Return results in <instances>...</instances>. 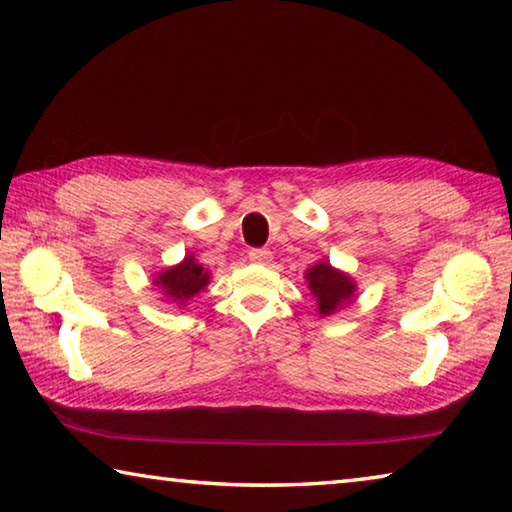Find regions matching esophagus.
Segmentation results:
<instances>
[{"label":"esophagus","instance_id":"1","mask_svg":"<svg viewBox=\"0 0 512 512\" xmlns=\"http://www.w3.org/2000/svg\"><path fill=\"white\" fill-rule=\"evenodd\" d=\"M248 259L255 264H268L273 259V255H271V250H266V248H255L248 253Z\"/></svg>","mask_w":512,"mask_h":512}]
</instances>
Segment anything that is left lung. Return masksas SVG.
Masks as SVG:
<instances>
[{"label": "left lung", "mask_w": 512, "mask_h": 512, "mask_svg": "<svg viewBox=\"0 0 512 512\" xmlns=\"http://www.w3.org/2000/svg\"><path fill=\"white\" fill-rule=\"evenodd\" d=\"M309 289L318 300L320 314H334L341 305H348L354 293V284L345 273L334 271L327 262L311 266L307 271Z\"/></svg>", "instance_id": "1"}]
</instances>
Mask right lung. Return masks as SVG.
I'll list each match as a JSON object with an SVG mask.
<instances>
[{
	"label": "right lung",
	"mask_w": 512,
	"mask_h": 512,
	"mask_svg": "<svg viewBox=\"0 0 512 512\" xmlns=\"http://www.w3.org/2000/svg\"><path fill=\"white\" fill-rule=\"evenodd\" d=\"M207 280H210V275H207V271H203V266L196 264L194 257H185L183 264L160 273L158 280L153 282L155 287H160L164 298L176 302V305L178 302L180 305H185L189 298H194L198 291L205 289Z\"/></svg>",
	"instance_id": "1"
}]
</instances>
